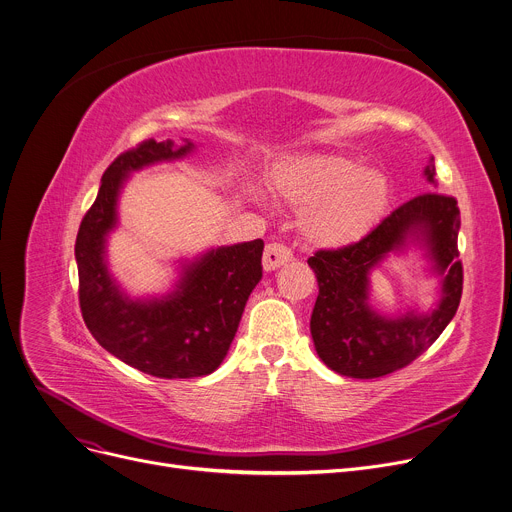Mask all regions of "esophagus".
I'll list each match as a JSON object with an SVG mask.
<instances>
[{
  "label": "esophagus",
  "instance_id": "1",
  "mask_svg": "<svg viewBox=\"0 0 512 512\" xmlns=\"http://www.w3.org/2000/svg\"><path fill=\"white\" fill-rule=\"evenodd\" d=\"M292 259V251L284 245V243H269L265 247V253H263V267L265 271H271V269H277L280 265L288 263Z\"/></svg>",
  "mask_w": 512,
  "mask_h": 512
}]
</instances>
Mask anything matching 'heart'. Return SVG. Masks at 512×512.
Here are the masks:
<instances>
[{"instance_id":"heart-1","label":"heart","mask_w":512,"mask_h":512,"mask_svg":"<svg viewBox=\"0 0 512 512\" xmlns=\"http://www.w3.org/2000/svg\"><path fill=\"white\" fill-rule=\"evenodd\" d=\"M271 188L300 208V228L316 247H345L361 241L388 212L390 183L378 169L339 153L292 157L271 173Z\"/></svg>"}]
</instances>
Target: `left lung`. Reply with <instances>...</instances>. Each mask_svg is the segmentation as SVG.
Segmentation results:
<instances>
[{
  "label": "left lung",
  "mask_w": 512,
  "mask_h": 512,
  "mask_svg": "<svg viewBox=\"0 0 512 512\" xmlns=\"http://www.w3.org/2000/svg\"><path fill=\"white\" fill-rule=\"evenodd\" d=\"M425 173L435 183V167H427ZM459 224L457 200L427 192L398 206L361 241L339 249H318L308 259L318 282L310 318L318 357L341 376L371 380L388 376L423 355L445 331L461 300ZM410 236L421 238L430 249L444 275V296L429 315L384 319L366 304V275Z\"/></svg>",
  "instance_id": "left-lung-1"
}]
</instances>
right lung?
I'll use <instances>...</instances> for the list:
<instances>
[{
  "label": "right lung",
  "instance_id": "right-lung-1",
  "mask_svg": "<svg viewBox=\"0 0 512 512\" xmlns=\"http://www.w3.org/2000/svg\"><path fill=\"white\" fill-rule=\"evenodd\" d=\"M153 138L120 153L102 177L96 202L85 212L75 259L79 306L89 333L124 363L149 376L200 378L222 363L237 335L245 304L261 280L263 241L220 247L185 267L177 290L151 302L120 294L104 261V241L116 224V200L126 173L192 151Z\"/></svg>",
  "mask_w": 512,
  "mask_h": 512
}]
</instances>
